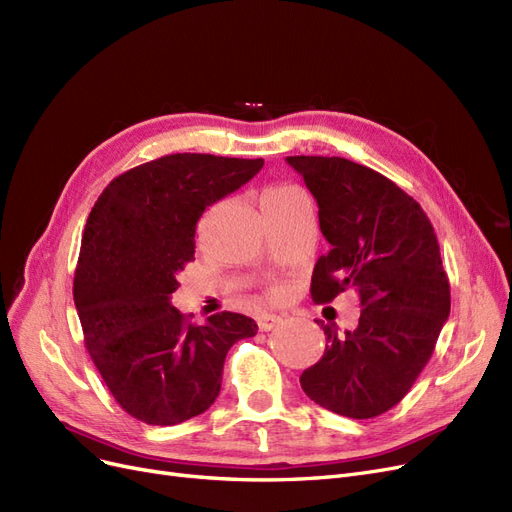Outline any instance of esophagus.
I'll return each mask as SVG.
<instances>
[{
	"instance_id": "esophagus-1",
	"label": "esophagus",
	"mask_w": 512,
	"mask_h": 512,
	"mask_svg": "<svg viewBox=\"0 0 512 512\" xmlns=\"http://www.w3.org/2000/svg\"><path fill=\"white\" fill-rule=\"evenodd\" d=\"M282 323V318L276 316V314H261L257 318V325L261 331H272L274 327H278Z\"/></svg>"
}]
</instances>
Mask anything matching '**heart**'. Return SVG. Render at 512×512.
<instances>
[{"instance_id":"heart-1","label":"heart","mask_w":512,"mask_h":512,"mask_svg":"<svg viewBox=\"0 0 512 512\" xmlns=\"http://www.w3.org/2000/svg\"><path fill=\"white\" fill-rule=\"evenodd\" d=\"M301 189L295 185H272L266 189V194H263V206H276L287 202L289 198H293L295 194H299Z\"/></svg>"}]
</instances>
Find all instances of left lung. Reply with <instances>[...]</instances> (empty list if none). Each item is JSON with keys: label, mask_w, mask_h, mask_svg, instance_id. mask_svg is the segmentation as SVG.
Instances as JSON below:
<instances>
[{"label": "left lung", "mask_w": 512, "mask_h": 512, "mask_svg": "<svg viewBox=\"0 0 512 512\" xmlns=\"http://www.w3.org/2000/svg\"><path fill=\"white\" fill-rule=\"evenodd\" d=\"M287 162L316 198L331 244L312 272L314 304L352 289L363 308L344 335L320 325L329 346L299 382L316 405L369 420L403 401L449 316L439 240L422 206L377 170L335 156Z\"/></svg>", "instance_id": "8db88e82"}]
</instances>
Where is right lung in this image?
I'll list each match as a JSON object with an SVG mask.
<instances>
[{
    "mask_svg": "<svg viewBox=\"0 0 512 512\" xmlns=\"http://www.w3.org/2000/svg\"><path fill=\"white\" fill-rule=\"evenodd\" d=\"M263 160L173 154L113 179L88 215L73 301L84 344L118 405L151 426L204 413L221 390L225 354L255 320L217 312L192 325L170 306L194 261L204 208L251 181Z\"/></svg>",
    "mask_w": 512,
    "mask_h": 512,
    "instance_id": "1",
    "label": "right lung"
}]
</instances>
